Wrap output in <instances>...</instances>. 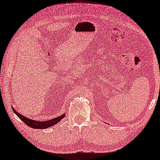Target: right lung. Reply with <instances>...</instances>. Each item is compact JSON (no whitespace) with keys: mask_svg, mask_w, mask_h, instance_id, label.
Listing matches in <instances>:
<instances>
[{"mask_svg":"<svg viewBox=\"0 0 160 160\" xmlns=\"http://www.w3.org/2000/svg\"><path fill=\"white\" fill-rule=\"evenodd\" d=\"M12 110L18 116V118L24 122L28 126L30 127V128H34V129H45L49 128V127L53 126V125L57 124L59 121L62 120L65 117V114L60 115V116L57 117V118H53L51 120L45 121V122H38V121L35 120H31V119L27 118V117L24 116V115L19 114L17 111L15 110V109L12 108Z\"/></svg>","mask_w":160,"mask_h":160,"instance_id":"obj_1","label":"right lung"}]
</instances>
